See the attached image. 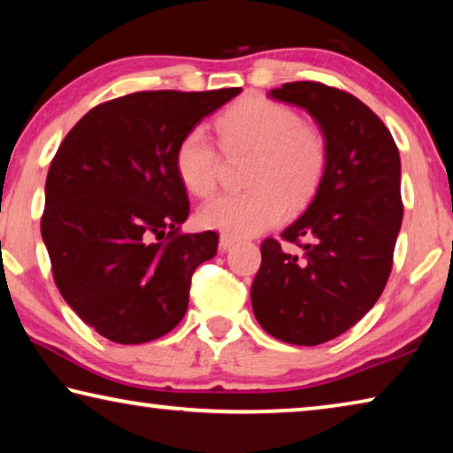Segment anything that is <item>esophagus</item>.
Listing matches in <instances>:
<instances>
[{"instance_id":"1","label":"esophagus","mask_w":453,"mask_h":453,"mask_svg":"<svg viewBox=\"0 0 453 453\" xmlns=\"http://www.w3.org/2000/svg\"><path fill=\"white\" fill-rule=\"evenodd\" d=\"M235 243H237V237L229 235V234H221V235H219V248H221V250H229V248H232V245H235Z\"/></svg>"}]
</instances>
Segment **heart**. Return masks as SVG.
<instances>
[{
    "label": "heart",
    "instance_id": "obj_1",
    "mask_svg": "<svg viewBox=\"0 0 453 453\" xmlns=\"http://www.w3.org/2000/svg\"><path fill=\"white\" fill-rule=\"evenodd\" d=\"M218 134L227 151L256 153L248 172V191H227L203 203L205 227L234 237L256 235L281 224L291 205H302L318 189L327 164L324 135L303 124L291 107L264 97H245L218 119ZM180 181L199 197L218 183L219 153L203 127L181 137L173 153Z\"/></svg>",
    "mask_w": 453,
    "mask_h": 453
}]
</instances>
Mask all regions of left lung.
<instances>
[{
  "label": "left lung",
  "instance_id": "left-lung-1",
  "mask_svg": "<svg viewBox=\"0 0 453 453\" xmlns=\"http://www.w3.org/2000/svg\"><path fill=\"white\" fill-rule=\"evenodd\" d=\"M270 97L303 107L318 121L327 164L310 208L281 232L303 254L264 240L251 305L270 335L318 346L356 326L392 273L403 218L400 151L383 121L348 91L291 81Z\"/></svg>",
  "mask_w": 453,
  "mask_h": 453
}]
</instances>
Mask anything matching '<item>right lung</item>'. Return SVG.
Masks as SVG:
<instances>
[{
  "label": "right lung",
  "instance_id": "obj_1",
  "mask_svg": "<svg viewBox=\"0 0 453 453\" xmlns=\"http://www.w3.org/2000/svg\"><path fill=\"white\" fill-rule=\"evenodd\" d=\"M242 88L135 91L89 110L61 142L45 180L42 237L67 305L116 343L180 324L191 275L216 232L181 234L189 202L173 165L183 135Z\"/></svg>",
  "mask_w": 453,
  "mask_h": 453
}]
</instances>
